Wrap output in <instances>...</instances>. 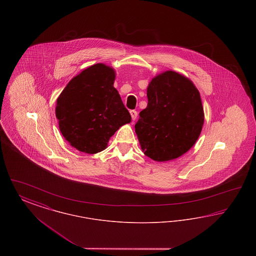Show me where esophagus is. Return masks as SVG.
I'll list each match as a JSON object with an SVG mask.
<instances>
[{
	"label": "esophagus",
	"mask_w": 256,
	"mask_h": 256,
	"mask_svg": "<svg viewBox=\"0 0 256 256\" xmlns=\"http://www.w3.org/2000/svg\"><path fill=\"white\" fill-rule=\"evenodd\" d=\"M130 115H132V120L135 121V120H136V118H137V115H138V113H137V111H136V110H130Z\"/></svg>",
	"instance_id": "1"
}]
</instances>
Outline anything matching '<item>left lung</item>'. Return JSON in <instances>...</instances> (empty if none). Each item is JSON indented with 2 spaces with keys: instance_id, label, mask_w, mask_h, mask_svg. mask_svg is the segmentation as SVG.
Segmentation results:
<instances>
[{
  "instance_id": "left-lung-1",
  "label": "left lung",
  "mask_w": 256,
  "mask_h": 256,
  "mask_svg": "<svg viewBox=\"0 0 256 256\" xmlns=\"http://www.w3.org/2000/svg\"><path fill=\"white\" fill-rule=\"evenodd\" d=\"M146 96L148 106L135 124L141 148L156 161L182 156L195 144L204 122L198 89L182 74L167 71L152 80Z\"/></svg>"
}]
</instances>
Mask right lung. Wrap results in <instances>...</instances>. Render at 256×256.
I'll list each match as a JSON object with an SVG mask.
<instances>
[{
	"label": "right lung",
	"mask_w": 256,
	"mask_h": 256,
	"mask_svg": "<svg viewBox=\"0 0 256 256\" xmlns=\"http://www.w3.org/2000/svg\"><path fill=\"white\" fill-rule=\"evenodd\" d=\"M114 80V70L98 63L73 78L56 100L61 134L80 152H102L119 128L132 121Z\"/></svg>",
	"instance_id": "obj_1"
}]
</instances>
